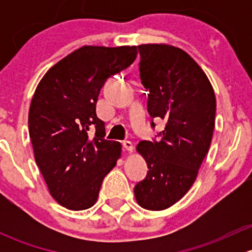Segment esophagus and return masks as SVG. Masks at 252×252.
Returning <instances> with one entry per match:
<instances>
[{
    "mask_svg": "<svg viewBox=\"0 0 252 252\" xmlns=\"http://www.w3.org/2000/svg\"><path fill=\"white\" fill-rule=\"evenodd\" d=\"M123 146H124V149L126 150V151L133 152V150H134V145H133V142H131V141H129V140L123 141Z\"/></svg>",
    "mask_w": 252,
    "mask_h": 252,
    "instance_id": "obj_1",
    "label": "esophagus"
}]
</instances>
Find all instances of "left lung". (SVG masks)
<instances>
[{
	"instance_id": "1",
	"label": "left lung",
	"mask_w": 252,
	"mask_h": 252,
	"mask_svg": "<svg viewBox=\"0 0 252 252\" xmlns=\"http://www.w3.org/2000/svg\"><path fill=\"white\" fill-rule=\"evenodd\" d=\"M138 48L151 126L155 118L166 126L158 141H140L136 147L149 171L134 194L142 208L161 211L179 201L196 179L212 140L216 96L204 70L185 51L164 44Z\"/></svg>"
}]
</instances>
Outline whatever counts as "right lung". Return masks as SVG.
I'll list each match as a JSON object with an SVG mask.
<instances>
[{
  "mask_svg": "<svg viewBox=\"0 0 252 252\" xmlns=\"http://www.w3.org/2000/svg\"><path fill=\"white\" fill-rule=\"evenodd\" d=\"M136 55L138 46H83L50 68L35 90L28 121L35 161L50 194L68 210L95 204L121 157V144L105 139L96 103L106 80Z\"/></svg>",
  "mask_w": 252,
  "mask_h": 252,
  "instance_id": "1",
  "label": "right lung"
}]
</instances>
